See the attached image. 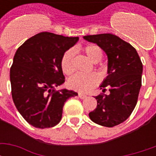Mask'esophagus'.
<instances>
[{
    "mask_svg": "<svg viewBox=\"0 0 156 156\" xmlns=\"http://www.w3.org/2000/svg\"><path fill=\"white\" fill-rule=\"evenodd\" d=\"M78 97L81 98V99H84V98H87V95L83 94H78Z\"/></svg>",
    "mask_w": 156,
    "mask_h": 156,
    "instance_id": "obj_1",
    "label": "esophagus"
}]
</instances>
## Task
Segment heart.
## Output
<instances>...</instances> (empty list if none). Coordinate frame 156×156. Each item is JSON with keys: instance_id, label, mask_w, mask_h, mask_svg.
<instances>
[{"instance_id": "heart-1", "label": "heart", "mask_w": 156, "mask_h": 156, "mask_svg": "<svg viewBox=\"0 0 156 156\" xmlns=\"http://www.w3.org/2000/svg\"><path fill=\"white\" fill-rule=\"evenodd\" d=\"M86 56L93 62H98L104 57V51L100 47L95 44H89L83 48ZM74 56L73 49H68L62 55L61 59V68L62 73L70 75L73 72V60ZM98 77L94 73H77L68 79V87L75 91L86 93L98 84Z\"/></svg>"}]
</instances>
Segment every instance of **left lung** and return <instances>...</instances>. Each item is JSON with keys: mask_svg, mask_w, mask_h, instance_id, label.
Instances as JSON below:
<instances>
[{"mask_svg": "<svg viewBox=\"0 0 156 156\" xmlns=\"http://www.w3.org/2000/svg\"><path fill=\"white\" fill-rule=\"evenodd\" d=\"M108 57V76L100 85L103 92L108 88V95L96 96L97 108L88 115L93 122L114 127L129 117L137 104L141 87L143 65L134 47L110 33L84 36Z\"/></svg>", "mask_w": 156, "mask_h": 156, "instance_id": "1", "label": "left lung"}]
</instances>
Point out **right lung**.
I'll use <instances>...</instances> for the list:
<instances>
[{"mask_svg":"<svg viewBox=\"0 0 156 156\" xmlns=\"http://www.w3.org/2000/svg\"><path fill=\"white\" fill-rule=\"evenodd\" d=\"M78 39L40 32L16 51L10 69L12 99L21 115L33 127L57 125L65 102L78 95L73 90L57 91L55 88L65 81L62 57Z\"/></svg>","mask_w":156,"mask_h":156,"instance_id":"add662e5","label":"right lung"}]
</instances>
